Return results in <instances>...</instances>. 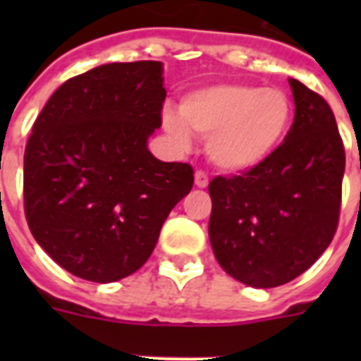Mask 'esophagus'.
Masks as SVG:
<instances>
[{
  "instance_id": "esophagus-1",
  "label": "esophagus",
  "mask_w": 361,
  "mask_h": 361,
  "mask_svg": "<svg viewBox=\"0 0 361 361\" xmlns=\"http://www.w3.org/2000/svg\"><path fill=\"white\" fill-rule=\"evenodd\" d=\"M208 183H209L208 176L204 174V172H197V174H195V185H197L198 189H206Z\"/></svg>"
}]
</instances>
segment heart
Here are the masks:
<instances>
[{
	"instance_id": "obj_1",
	"label": "heart",
	"mask_w": 361,
	"mask_h": 361,
	"mask_svg": "<svg viewBox=\"0 0 361 361\" xmlns=\"http://www.w3.org/2000/svg\"><path fill=\"white\" fill-rule=\"evenodd\" d=\"M292 116L290 97L279 87L215 84L187 93L180 114L164 110L163 127L181 149L191 146V133L208 140V159L221 172L247 174L283 146Z\"/></svg>"
}]
</instances>
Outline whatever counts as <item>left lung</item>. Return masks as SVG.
I'll use <instances>...</instances> for the list:
<instances>
[{
    "label": "left lung",
    "mask_w": 361,
    "mask_h": 361,
    "mask_svg": "<svg viewBox=\"0 0 361 361\" xmlns=\"http://www.w3.org/2000/svg\"><path fill=\"white\" fill-rule=\"evenodd\" d=\"M294 123L262 166L209 183V243L226 274L252 288L296 279L336 234L345 149L319 93L288 78Z\"/></svg>",
    "instance_id": "obj_1"
}]
</instances>
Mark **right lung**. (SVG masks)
I'll list each match as a JSON object with an SVG mask.
<instances>
[{"instance_id":"right-lung-1","label":"right lung","mask_w":361,"mask_h":361,"mask_svg":"<svg viewBox=\"0 0 361 361\" xmlns=\"http://www.w3.org/2000/svg\"><path fill=\"white\" fill-rule=\"evenodd\" d=\"M161 61L106 63L54 92L24 153V206L39 245L69 274L114 283L140 269L192 169L147 149L161 127Z\"/></svg>"}]
</instances>
